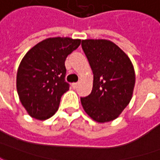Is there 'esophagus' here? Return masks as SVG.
Segmentation results:
<instances>
[{
	"mask_svg": "<svg viewBox=\"0 0 160 160\" xmlns=\"http://www.w3.org/2000/svg\"><path fill=\"white\" fill-rule=\"evenodd\" d=\"M79 86V83L78 82H75V83H72V87H73V89H75L77 88V87Z\"/></svg>",
	"mask_w": 160,
	"mask_h": 160,
	"instance_id": "obj_1",
	"label": "esophagus"
}]
</instances>
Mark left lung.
Here are the masks:
<instances>
[{
    "label": "left lung",
    "mask_w": 160,
    "mask_h": 160,
    "mask_svg": "<svg viewBox=\"0 0 160 160\" xmlns=\"http://www.w3.org/2000/svg\"><path fill=\"white\" fill-rule=\"evenodd\" d=\"M81 46L93 73L92 92L80 98L84 111L98 122L115 120L132 98L134 66L128 56L110 40H82Z\"/></svg>",
    "instance_id": "1"
}]
</instances>
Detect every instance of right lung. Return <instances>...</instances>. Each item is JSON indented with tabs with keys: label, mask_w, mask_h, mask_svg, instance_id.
<instances>
[{
	"label": "right lung",
	"mask_w": 160,
	"mask_h": 160,
	"mask_svg": "<svg viewBox=\"0 0 160 160\" xmlns=\"http://www.w3.org/2000/svg\"><path fill=\"white\" fill-rule=\"evenodd\" d=\"M80 42L70 38H49L23 57L16 86L19 100L32 118L46 120L57 111L61 98L69 90L65 81V61Z\"/></svg>",
	"instance_id": "obj_1"
}]
</instances>
